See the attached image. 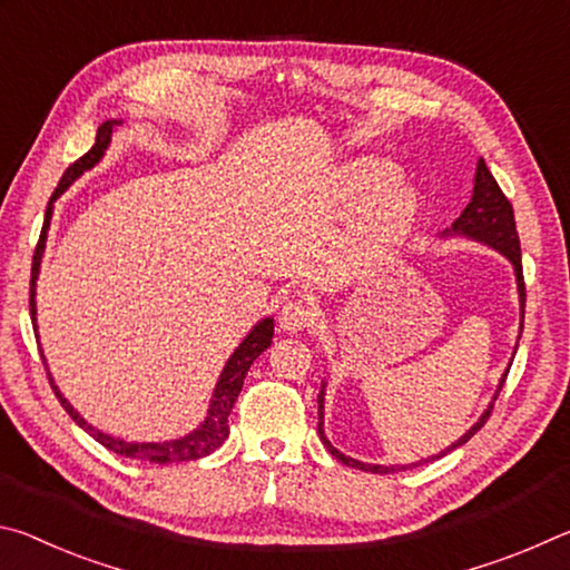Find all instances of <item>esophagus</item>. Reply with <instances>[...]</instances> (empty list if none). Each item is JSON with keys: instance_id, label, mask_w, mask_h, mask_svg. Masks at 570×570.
Segmentation results:
<instances>
[{"instance_id": "esophagus-1", "label": "esophagus", "mask_w": 570, "mask_h": 570, "mask_svg": "<svg viewBox=\"0 0 570 570\" xmlns=\"http://www.w3.org/2000/svg\"><path fill=\"white\" fill-rule=\"evenodd\" d=\"M314 316L316 308L308 298H292V302H286L282 306V312H278V326H282V332L286 334H296L304 332L306 326L314 322Z\"/></svg>"}]
</instances>
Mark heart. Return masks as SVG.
I'll use <instances>...</instances> for the list:
<instances>
[{
  "label": "heart",
  "mask_w": 570,
  "mask_h": 570,
  "mask_svg": "<svg viewBox=\"0 0 570 570\" xmlns=\"http://www.w3.org/2000/svg\"><path fill=\"white\" fill-rule=\"evenodd\" d=\"M336 198L350 210L364 208L360 224L354 226L352 244L366 254L402 240L417 214L414 193L400 186V170L384 160L364 158L344 166L336 183Z\"/></svg>",
  "instance_id": "b5f03b06"
}]
</instances>
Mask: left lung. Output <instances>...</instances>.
Returning a JSON list of instances; mask_svg holds the SVG:
<instances>
[{
    "mask_svg": "<svg viewBox=\"0 0 570 570\" xmlns=\"http://www.w3.org/2000/svg\"><path fill=\"white\" fill-rule=\"evenodd\" d=\"M442 236L450 238V236H462V238H470V240H478L482 246H490L495 248L498 254H503L510 264H513V272H515V284H518V302H520V334H523V314H525V284H523V264H520V240H518V230H515V216H513V206H510V200L505 198V193L500 190L498 180L493 178V173L488 170L485 160H478V168H475V188H472V198L470 204L462 210L460 218L452 224L450 228L442 230ZM520 340V336H518ZM518 352V344L513 350V356ZM513 356H510V364H513ZM510 370V366H508ZM508 370L503 377L498 382V390L493 394V400H490L488 410L480 414L478 422L472 424V428L465 432V435L458 438L452 445H448L442 452L432 458H424L412 462V465H422V462H430V460H438L442 455H448L460 445H465V442L475 435V432L482 428V424L488 422L490 412H493V402L498 400L500 390H503L505 377H508ZM324 387L326 384L322 382V392H320V438L324 442V448L332 452L336 460H342L344 465L356 468V470H364V472H380V475H387V472H397V470H407L412 465H372V462H362V460H354L350 455H344V452L336 450L330 438L324 435Z\"/></svg>",
    "mask_w": 570,
    "mask_h": 570,
    "instance_id": "left-lung-1",
    "label": "left lung"
}]
</instances>
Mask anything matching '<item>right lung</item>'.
Here are the masks:
<instances>
[{"label": "right lung", "instance_id": "1", "mask_svg": "<svg viewBox=\"0 0 570 570\" xmlns=\"http://www.w3.org/2000/svg\"><path fill=\"white\" fill-rule=\"evenodd\" d=\"M118 125H122V120H105L100 128H98V138H95V146L85 153L80 160H75L70 168L62 173L60 183H57V188L52 193L50 204H47V214H45V226H42V234L40 240H37V248H35V258H32V282H30V314H32V324H35V334H37V276H40V264H42V256H45V244H47V230H50V220H52V210H55V200L62 196V193L72 186V183L82 176L85 170H92L98 163L105 158V150H108L110 140H112V132ZM40 336V334H37ZM274 340V320L272 316H266V320L258 322L254 330H250L244 342H240L234 354L228 356V362L224 366V372H220V377L214 387V394H210V404H208V414L206 420L198 424L196 430L188 432V435L176 438V440H166V442H130V440H122V438H112L108 432H102L98 428H92V424L82 417L80 412H77L70 402L65 400V394L57 387L52 374H50V384L57 394V400H60L62 407L67 410V414L80 424V428L92 435L95 440L100 442V445L108 448L115 455H122V458H130V460H142V462H158V465H168V462H190V460H198V458H206L210 452L218 450L224 445L226 438H228V414L234 410V402L238 400V392L244 387V380L250 370V364L262 352H266L268 346H272Z\"/></svg>", "mask_w": 570, "mask_h": 570}]
</instances>
